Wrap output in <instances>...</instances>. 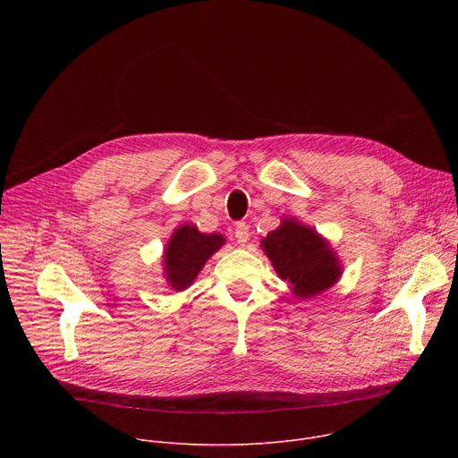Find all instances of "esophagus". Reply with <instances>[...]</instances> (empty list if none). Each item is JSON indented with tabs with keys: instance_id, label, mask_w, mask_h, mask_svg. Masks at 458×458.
<instances>
[{
	"instance_id": "esophagus-1",
	"label": "esophagus",
	"mask_w": 458,
	"mask_h": 458,
	"mask_svg": "<svg viewBox=\"0 0 458 458\" xmlns=\"http://www.w3.org/2000/svg\"><path fill=\"white\" fill-rule=\"evenodd\" d=\"M235 239H237V242L242 244V246L248 242V239H250V228H248L246 223H237V225H235Z\"/></svg>"
}]
</instances>
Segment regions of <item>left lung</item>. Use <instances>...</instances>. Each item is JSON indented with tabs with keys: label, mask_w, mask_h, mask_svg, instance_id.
Instances as JSON below:
<instances>
[{
	"label": "left lung",
	"mask_w": 458,
	"mask_h": 458,
	"mask_svg": "<svg viewBox=\"0 0 458 458\" xmlns=\"http://www.w3.org/2000/svg\"><path fill=\"white\" fill-rule=\"evenodd\" d=\"M260 246L277 276L292 284V293L299 299L318 295L341 279L343 267L330 242L293 217H284Z\"/></svg>",
	"instance_id": "obj_1"
}]
</instances>
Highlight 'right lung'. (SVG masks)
<instances>
[{"instance_id": "obj_1", "label": "right lung", "mask_w": 458, "mask_h": 458, "mask_svg": "<svg viewBox=\"0 0 458 458\" xmlns=\"http://www.w3.org/2000/svg\"><path fill=\"white\" fill-rule=\"evenodd\" d=\"M223 244L225 237L221 233H201L193 225L179 226L168 239L163 255L168 286L175 292L186 290Z\"/></svg>"}]
</instances>
